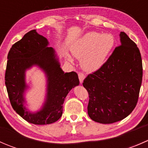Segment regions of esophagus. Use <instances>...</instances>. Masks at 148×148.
<instances>
[{"mask_svg":"<svg viewBox=\"0 0 148 148\" xmlns=\"http://www.w3.org/2000/svg\"><path fill=\"white\" fill-rule=\"evenodd\" d=\"M78 76H79V82H80V83H82L83 82V81H84V78H85V75L84 74H83L82 72H79L78 74Z\"/></svg>","mask_w":148,"mask_h":148,"instance_id":"34e87169","label":"esophagus"}]
</instances>
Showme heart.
Segmentation results:
<instances>
[{
  "instance_id": "1",
  "label": "heart",
  "mask_w": 148,
  "mask_h": 148,
  "mask_svg": "<svg viewBox=\"0 0 148 148\" xmlns=\"http://www.w3.org/2000/svg\"><path fill=\"white\" fill-rule=\"evenodd\" d=\"M114 44V38L110 34L89 32L74 43L71 51L74 57L82 59L84 69L94 71L104 64ZM67 59L72 62L69 56Z\"/></svg>"
}]
</instances>
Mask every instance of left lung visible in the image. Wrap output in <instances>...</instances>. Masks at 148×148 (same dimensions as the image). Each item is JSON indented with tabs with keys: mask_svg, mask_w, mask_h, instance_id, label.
Returning <instances> with one entry per match:
<instances>
[{
	"mask_svg": "<svg viewBox=\"0 0 148 148\" xmlns=\"http://www.w3.org/2000/svg\"><path fill=\"white\" fill-rule=\"evenodd\" d=\"M120 36L121 45L82 84L89 94L88 114L102 124L123 120L133 111L138 101L143 79L141 54L125 32Z\"/></svg>",
	"mask_w": 148,
	"mask_h": 148,
	"instance_id": "obj_1",
	"label": "left lung"
}]
</instances>
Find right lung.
Returning <instances> with one entry per match:
<instances>
[{"label":"right lung","mask_w":148,"mask_h":148,"mask_svg":"<svg viewBox=\"0 0 148 148\" xmlns=\"http://www.w3.org/2000/svg\"><path fill=\"white\" fill-rule=\"evenodd\" d=\"M47 39L36 30H31L15 43L8 54L5 84L13 110L25 120L34 125H48L56 122L62 115L67 94L79 84L75 71L64 73L53 48L48 47ZM37 65L46 72L48 79L47 101L36 113L27 111L23 103L26 88L25 71Z\"/></svg>","instance_id":"obj_1"}]
</instances>
